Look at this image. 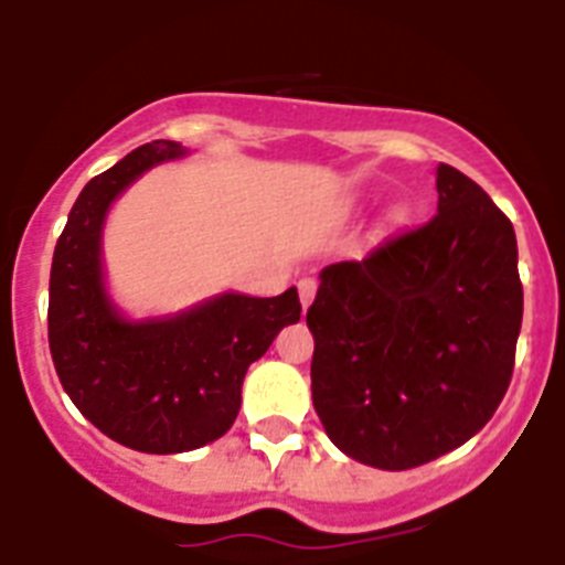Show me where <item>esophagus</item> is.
Segmentation results:
<instances>
[{
	"label": "esophagus",
	"mask_w": 565,
	"mask_h": 565,
	"mask_svg": "<svg viewBox=\"0 0 565 565\" xmlns=\"http://www.w3.org/2000/svg\"><path fill=\"white\" fill-rule=\"evenodd\" d=\"M316 289H318L316 278H301V281H298V298H301L303 310H307V307L312 303V298H316Z\"/></svg>",
	"instance_id": "esophagus-1"
}]
</instances>
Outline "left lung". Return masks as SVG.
<instances>
[{"instance_id":"left-lung-1","label":"left lung","mask_w":565,"mask_h":565,"mask_svg":"<svg viewBox=\"0 0 565 565\" xmlns=\"http://www.w3.org/2000/svg\"><path fill=\"white\" fill-rule=\"evenodd\" d=\"M438 213L361 262L321 269L307 310L312 404L332 444L375 469H412L489 424L514 370L523 284L507 215L438 164Z\"/></svg>"}]
</instances>
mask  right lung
I'll return each mask as SVG.
<instances>
[{"instance_id": "add662e5", "label": "right lung", "mask_w": 565, "mask_h": 565, "mask_svg": "<svg viewBox=\"0 0 565 565\" xmlns=\"http://www.w3.org/2000/svg\"><path fill=\"white\" fill-rule=\"evenodd\" d=\"M175 141L136 147L78 193L53 249L47 341L76 409L136 452H190L222 438L242 406L249 364L287 323H298L296 287L276 298L224 292L173 318L127 321L102 276V227L116 195L161 161Z\"/></svg>"}]
</instances>
